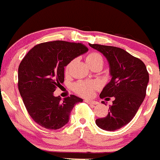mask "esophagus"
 Masks as SVG:
<instances>
[{"mask_svg": "<svg viewBox=\"0 0 160 160\" xmlns=\"http://www.w3.org/2000/svg\"><path fill=\"white\" fill-rule=\"evenodd\" d=\"M85 102L88 104H91V105H97V104H98V101H94V100H85Z\"/></svg>", "mask_w": 160, "mask_h": 160, "instance_id": "34e87169", "label": "esophagus"}]
</instances>
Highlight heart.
Segmentation results:
<instances>
[{
  "label": "heart",
  "instance_id": "heart-1",
  "mask_svg": "<svg viewBox=\"0 0 160 160\" xmlns=\"http://www.w3.org/2000/svg\"><path fill=\"white\" fill-rule=\"evenodd\" d=\"M86 62L88 64L95 63V62H101L103 64V57L100 53H91L86 57ZM71 62L68 64L66 67V72H69V68H70ZM97 88V85L94 82H78L75 83L73 85V89L78 94L81 95L82 97H91L94 93V89Z\"/></svg>",
  "mask_w": 160,
  "mask_h": 160
}]
</instances>
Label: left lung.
<instances>
[{
  "label": "left lung",
  "mask_w": 160,
  "mask_h": 160,
  "mask_svg": "<svg viewBox=\"0 0 160 160\" xmlns=\"http://www.w3.org/2000/svg\"><path fill=\"white\" fill-rule=\"evenodd\" d=\"M89 45L103 53L109 63L111 80L103 88L100 98L113 97L115 99L107 116L96 119V124L103 130L113 132L130 122L137 113L146 96L148 72L142 61L122 48Z\"/></svg>",
  "instance_id": "obj_1"
}]
</instances>
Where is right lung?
<instances>
[{
	"instance_id": "1",
	"label": "right lung",
	"mask_w": 160,
	"mask_h": 160,
	"mask_svg": "<svg viewBox=\"0 0 160 160\" xmlns=\"http://www.w3.org/2000/svg\"><path fill=\"white\" fill-rule=\"evenodd\" d=\"M88 49L82 43L54 41L32 48L18 69V87L32 119L48 129H59L68 123L72 109L83 100L75 95L55 97L64 82V67Z\"/></svg>"
}]
</instances>
